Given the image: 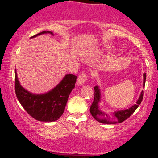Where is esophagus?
Here are the masks:
<instances>
[{
	"label": "esophagus",
	"instance_id": "34e87169",
	"mask_svg": "<svg viewBox=\"0 0 158 158\" xmlns=\"http://www.w3.org/2000/svg\"><path fill=\"white\" fill-rule=\"evenodd\" d=\"M87 79H88V75L85 73H81L78 77V82L80 85H83Z\"/></svg>",
	"mask_w": 158,
	"mask_h": 158
}]
</instances>
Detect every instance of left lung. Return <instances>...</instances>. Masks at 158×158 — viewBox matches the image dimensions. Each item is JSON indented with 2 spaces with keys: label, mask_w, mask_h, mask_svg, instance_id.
Returning <instances> with one entry per match:
<instances>
[{
  "label": "left lung",
  "mask_w": 158,
  "mask_h": 158,
  "mask_svg": "<svg viewBox=\"0 0 158 158\" xmlns=\"http://www.w3.org/2000/svg\"><path fill=\"white\" fill-rule=\"evenodd\" d=\"M144 77V81H143V86H145V82H146V74L144 73L143 75ZM94 98L93 103H92L91 106L90 108V112L91 115L98 122L104 123V124H116L118 123H122L127 119L135 111L136 109L138 108L139 105L140 104L143 100V91L141 92L140 96H139L138 100L137 101L136 104L130 107L128 109H125L122 110H118V111H115L112 114H109L105 113L99 109V102L101 101V94L100 90H99V87L95 86L94 87Z\"/></svg>",
  "instance_id": "8db88e82"
}]
</instances>
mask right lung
<instances>
[{
  "label": "right lung",
  "instance_id": "1",
  "mask_svg": "<svg viewBox=\"0 0 158 158\" xmlns=\"http://www.w3.org/2000/svg\"><path fill=\"white\" fill-rule=\"evenodd\" d=\"M50 33V31H43L32 38ZM77 77L73 74H67L59 84L48 93L35 94L29 92L20 84L17 73L15 70V90L19 102L25 110L33 117L41 122H53L61 117L66 106L70 92L75 87Z\"/></svg>",
  "mask_w": 158,
  "mask_h": 158
}]
</instances>
